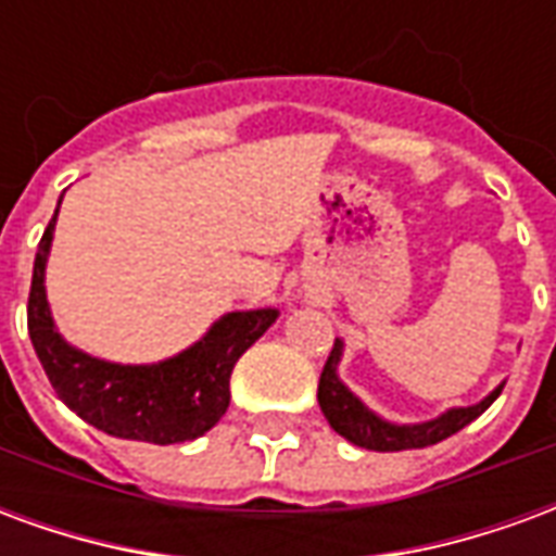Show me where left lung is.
I'll use <instances>...</instances> for the list:
<instances>
[{
  "mask_svg": "<svg viewBox=\"0 0 556 556\" xmlns=\"http://www.w3.org/2000/svg\"><path fill=\"white\" fill-rule=\"evenodd\" d=\"M342 351H345V342L337 339L325 363L321 381H318V405H321V414L330 422V429L342 434L354 446L375 450V453L422 450V446H431V443L446 441L450 434L465 429L467 422H473L494 399L501 396L503 390V384H497L489 396L479 399L477 405L443 410V414H438L434 419H426V422H390V419L378 417L372 408H366L361 399L345 387V381L339 378Z\"/></svg>",
  "mask_w": 556,
  "mask_h": 556,
  "instance_id": "left-lung-1",
  "label": "left lung"
}]
</instances>
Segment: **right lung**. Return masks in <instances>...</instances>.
I'll return each mask as SVG.
<instances>
[{
	"label": "right lung",
	"instance_id": "add662e5",
	"mask_svg": "<svg viewBox=\"0 0 556 556\" xmlns=\"http://www.w3.org/2000/svg\"><path fill=\"white\" fill-rule=\"evenodd\" d=\"M55 217L59 207L35 253L26 315L35 354L59 399L89 426L113 438L160 446L202 438L229 408V378L238 357L277 321L279 309L226 313L199 342L166 361L113 363L91 357L59 333L47 303L43 277Z\"/></svg>",
	"mask_w": 556,
	"mask_h": 556
}]
</instances>
